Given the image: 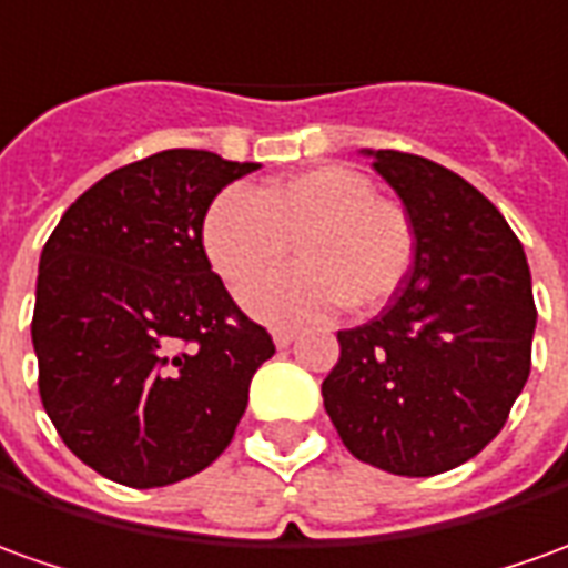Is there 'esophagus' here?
<instances>
[{"mask_svg": "<svg viewBox=\"0 0 568 568\" xmlns=\"http://www.w3.org/2000/svg\"><path fill=\"white\" fill-rule=\"evenodd\" d=\"M295 338H298L295 329H273V342H276V348H288Z\"/></svg>", "mask_w": 568, "mask_h": 568, "instance_id": "1", "label": "esophagus"}]
</instances>
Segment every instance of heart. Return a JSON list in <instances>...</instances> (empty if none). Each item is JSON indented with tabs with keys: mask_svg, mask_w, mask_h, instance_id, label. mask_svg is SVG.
<instances>
[{
	"mask_svg": "<svg viewBox=\"0 0 568 568\" xmlns=\"http://www.w3.org/2000/svg\"><path fill=\"white\" fill-rule=\"evenodd\" d=\"M211 267L233 292L267 276L295 248L298 267L254 285L245 307L273 326L320 323L351 304L379 311L410 276L416 230L361 171L326 164L267 186L226 189L202 223Z\"/></svg>",
	"mask_w": 568,
	"mask_h": 568,
	"instance_id": "1",
	"label": "heart"
}]
</instances>
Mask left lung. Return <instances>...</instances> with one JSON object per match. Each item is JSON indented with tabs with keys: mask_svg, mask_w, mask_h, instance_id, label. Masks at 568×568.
<instances>
[{
	"mask_svg": "<svg viewBox=\"0 0 568 568\" xmlns=\"http://www.w3.org/2000/svg\"><path fill=\"white\" fill-rule=\"evenodd\" d=\"M416 230L388 307L338 333L323 404L357 460L438 476L504 429L531 369L535 298L510 223L463 176L419 154L366 152Z\"/></svg>",
	"mask_w": 568,
	"mask_h": 568,
	"instance_id": "obj_1",
	"label": "left lung"
}]
</instances>
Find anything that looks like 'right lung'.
<instances>
[{
	"label": "right lung",
	"instance_id": "obj_1",
	"mask_svg": "<svg viewBox=\"0 0 568 568\" xmlns=\"http://www.w3.org/2000/svg\"><path fill=\"white\" fill-rule=\"evenodd\" d=\"M257 164L168 149L118 168L64 211L37 276L40 397L99 476L161 488L233 442L273 338L211 270L202 223Z\"/></svg>",
	"mask_w": 568,
	"mask_h": 568
}]
</instances>
